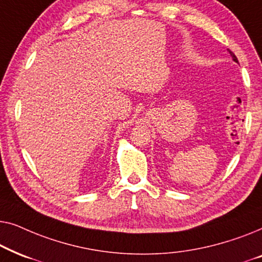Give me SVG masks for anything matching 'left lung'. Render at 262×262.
Returning <instances> with one entry per match:
<instances>
[{"label": "left lung", "instance_id": "obj_1", "mask_svg": "<svg viewBox=\"0 0 262 262\" xmlns=\"http://www.w3.org/2000/svg\"><path fill=\"white\" fill-rule=\"evenodd\" d=\"M228 51H229V52H230V55H231V57H232V59H234L236 63H238V60H237V57H236V56L234 55V52H231V51H230V50H228Z\"/></svg>", "mask_w": 262, "mask_h": 262}]
</instances>
